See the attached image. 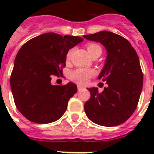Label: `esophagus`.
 Masks as SVG:
<instances>
[{"label": "esophagus", "instance_id": "34e87169", "mask_svg": "<svg viewBox=\"0 0 154 154\" xmlns=\"http://www.w3.org/2000/svg\"><path fill=\"white\" fill-rule=\"evenodd\" d=\"M77 89H78V91H82L83 89H85V87L82 86V85H77Z\"/></svg>", "mask_w": 154, "mask_h": 154}]
</instances>
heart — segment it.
<instances>
[{
  "label": "heart",
  "mask_w": 154,
  "mask_h": 154,
  "mask_svg": "<svg viewBox=\"0 0 154 154\" xmlns=\"http://www.w3.org/2000/svg\"><path fill=\"white\" fill-rule=\"evenodd\" d=\"M100 49V46H98L96 44H89L87 45V50L88 53H89V55H91L92 53H94L96 49ZM72 53V50H70L67 54V58L70 57V55ZM94 74V71L91 69H77L73 70L70 72V78L72 81L78 82L80 84H84L88 81L89 77H91L92 75Z\"/></svg>",
  "instance_id": "1"
}]
</instances>
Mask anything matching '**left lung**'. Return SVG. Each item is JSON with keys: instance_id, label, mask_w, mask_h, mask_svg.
I'll list each match as a JSON object with an SVG mask.
<instances>
[{"instance_id": "obj_1", "label": "left lung", "mask_w": 154, "mask_h": 154, "mask_svg": "<svg viewBox=\"0 0 154 154\" xmlns=\"http://www.w3.org/2000/svg\"><path fill=\"white\" fill-rule=\"evenodd\" d=\"M106 49L105 65L98 76L108 86L101 93L88 88L90 98L84 105L87 117L95 124L112 127L126 122L136 109L143 86L138 56L129 41L109 31L84 35Z\"/></svg>"}]
</instances>
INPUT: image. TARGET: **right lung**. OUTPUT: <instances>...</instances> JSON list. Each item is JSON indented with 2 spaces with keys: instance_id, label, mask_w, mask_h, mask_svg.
<instances>
[{
  "instance_id": "1",
  "label": "right lung",
  "mask_w": 154,
  "mask_h": 154,
  "mask_svg": "<svg viewBox=\"0 0 154 154\" xmlns=\"http://www.w3.org/2000/svg\"><path fill=\"white\" fill-rule=\"evenodd\" d=\"M83 38L46 32L29 40L18 51L10 77L15 105L28 120L48 124L60 119L77 85L51 83L53 75L62 73L66 55Z\"/></svg>"
}]
</instances>
